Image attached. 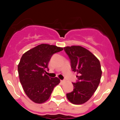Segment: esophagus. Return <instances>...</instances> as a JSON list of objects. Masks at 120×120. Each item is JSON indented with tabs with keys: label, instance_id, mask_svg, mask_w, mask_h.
Masks as SVG:
<instances>
[{
	"label": "esophagus",
	"instance_id": "34e87169",
	"mask_svg": "<svg viewBox=\"0 0 120 120\" xmlns=\"http://www.w3.org/2000/svg\"><path fill=\"white\" fill-rule=\"evenodd\" d=\"M65 80H61V83H64V82H65Z\"/></svg>",
	"mask_w": 120,
	"mask_h": 120
}]
</instances>
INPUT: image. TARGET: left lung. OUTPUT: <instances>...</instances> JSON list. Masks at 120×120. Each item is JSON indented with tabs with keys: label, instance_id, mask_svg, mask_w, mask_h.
<instances>
[{
	"label": "left lung",
	"instance_id": "8db88e82",
	"mask_svg": "<svg viewBox=\"0 0 120 120\" xmlns=\"http://www.w3.org/2000/svg\"><path fill=\"white\" fill-rule=\"evenodd\" d=\"M64 49L77 77L76 83H73V91L67 94V97L71 103L81 105L90 100L98 88L102 74L100 63L91 52L80 45Z\"/></svg>",
	"mask_w": 120,
	"mask_h": 120
}]
</instances>
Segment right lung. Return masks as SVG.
I'll return each mask as SVG.
<instances>
[{
	"label": "right lung",
	"mask_w": 120,
	"mask_h": 120,
	"mask_svg": "<svg viewBox=\"0 0 120 120\" xmlns=\"http://www.w3.org/2000/svg\"><path fill=\"white\" fill-rule=\"evenodd\" d=\"M62 47L41 44L24 53L18 65L19 79L27 97L36 103H43L49 98L55 86L60 82L58 77L51 78L45 69L54 53Z\"/></svg>",
	"instance_id": "obj_1"
}]
</instances>
